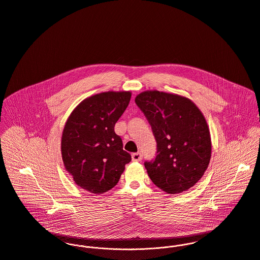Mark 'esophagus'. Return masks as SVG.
<instances>
[{
	"instance_id": "34e87169",
	"label": "esophagus",
	"mask_w": 260,
	"mask_h": 260,
	"mask_svg": "<svg viewBox=\"0 0 260 260\" xmlns=\"http://www.w3.org/2000/svg\"><path fill=\"white\" fill-rule=\"evenodd\" d=\"M142 158H143V155H142V153H140V152H135V153L132 154V159H133V161H141Z\"/></svg>"
}]
</instances>
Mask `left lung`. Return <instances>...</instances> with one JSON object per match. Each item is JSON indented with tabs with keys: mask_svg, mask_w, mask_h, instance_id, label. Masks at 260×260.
Here are the masks:
<instances>
[{
	"mask_svg": "<svg viewBox=\"0 0 260 260\" xmlns=\"http://www.w3.org/2000/svg\"><path fill=\"white\" fill-rule=\"evenodd\" d=\"M135 101L157 144L155 159L144 162L149 178L171 194L188 190L202 178L211 157L205 117L193 102L176 93L145 90Z\"/></svg>",
	"mask_w": 260,
	"mask_h": 260,
	"instance_id": "1",
	"label": "left lung"
}]
</instances>
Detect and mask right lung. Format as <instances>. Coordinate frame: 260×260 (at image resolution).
I'll return each instance as SVG.
<instances>
[{
  "mask_svg": "<svg viewBox=\"0 0 260 260\" xmlns=\"http://www.w3.org/2000/svg\"><path fill=\"white\" fill-rule=\"evenodd\" d=\"M131 91H105L82 101L64 124L60 151L64 169L81 188L102 194L118 182L132 160L115 124L131 101Z\"/></svg>",
  "mask_w": 260,
  "mask_h": 260,
  "instance_id": "obj_1",
  "label": "right lung"
}]
</instances>
